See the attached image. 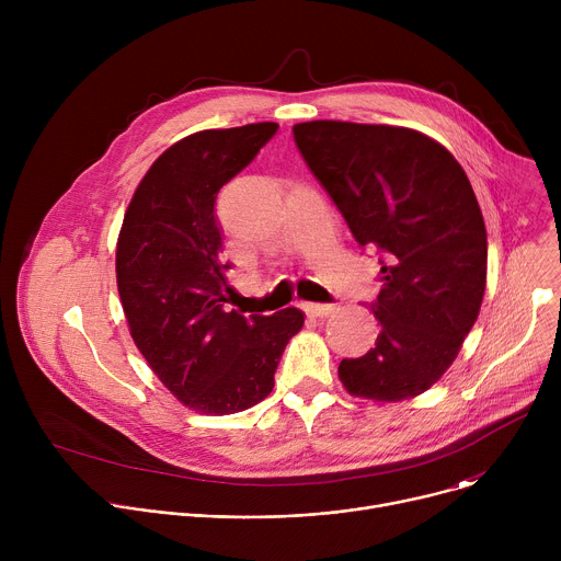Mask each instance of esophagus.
Masks as SVG:
<instances>
[{
	"label": "esophagus",
	"instance_id": "1",
	"mask_svg": "<svg viewBox=\"0 0 561 561\" xmlns=\"http://www.w3.org/2000/svg\"><path fill=\"white\" fill-rule=\"evenodd\" d=\"M304 310L310 312L312 317H329L335 312L333 304H304Z\"/></svg>",
	"mask_w": 561,
	"mask_h": 561
}]
</instances>
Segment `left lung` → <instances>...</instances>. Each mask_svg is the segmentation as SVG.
Instances as JSON below:
<instances>
[{
	"label": "left lung",
	"instance_id": "1",
	"mask_svg": "<svg viewBox=\"0 0 561 561\" xmlns=\"http://www.w3.org/2000/svg\"><path fill=\"white\" fill-rule=\"evenodd\" d=\"M295 144L344 215L357 244L379 255L375 348L342 359L344 388L375 402L428 390L455 362L486 290V226L457 159L428 135L386 124L317 119Z\"/></svg>",
	"mask_w": 561,
	"mask_h": 561
}]
</instances>
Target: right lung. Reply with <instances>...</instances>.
I'll return each mask as SVG.
<instances>
[{
  "label": "right lung",
  "mask_w": 561,
  "mask_h": 561,
  "mask_svg": "<svg viewBox=\"0 0 561 561\" xmlns=\"http://www.w3.org/2000/svg\"><path fill=\"white\" fill-rule=\"evenodd\" d=\"M275 122L193 133L154 159L117 239V290L135 346L178 399L204 415L247 411L271 394L304 327L297 308L224 310L219 188L277 133Z\"/></svg>",
  "instance_id": "right-lung-1"
}]
</instances>
